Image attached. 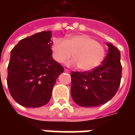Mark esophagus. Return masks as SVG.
<instances>
[{
	"label": "esophagus",
	"mask_w": 135,
	"mask_h": 135,
	"mask_svg": "<svg viewBox=\"0 0 135 135\" xmlns=\"http://www.w3.org/2000/svg\"><path fill=\"white\" fill-rule=\"evenodd\" d=\"M64 71L66 72V73H70V71H69V70L66 69H64Z\"/></svg>",
	"instance_id": "esophagus-1"
}]
</instances>
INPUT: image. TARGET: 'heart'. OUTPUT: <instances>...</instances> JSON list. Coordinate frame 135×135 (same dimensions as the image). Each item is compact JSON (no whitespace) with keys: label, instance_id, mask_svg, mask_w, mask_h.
I'll return each instance as SVG.
<instances>
[{"label":"heart","instance_id":"1","mask_svg":"<svg viewBox=\"0 0 135 135\" xmlns=\"http://www.w3.org/2000/svg\"><path fill=\"white\" fill-rule=\"evenodd\" d=\"M52 51L53 58L59 63L65 62L72 54L74 59L67 65L78 66L84 71L97 67L105 57L104 46L87 35H73L66 40L57 38L52 42Z\"/></svg>","mask_w":135,"mask_h":135}]
</instances>
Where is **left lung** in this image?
Segmentation results:
<instances>
[{"label":"left lung","instance_id":"left-lung-1","mask_svg":"<svg viewBox=\"0 0 135 135\" xmlns=\"http://www.w3.org/2000/svg\"><path fill=\"white\" fill-rule=\"evenodd\" d=\"M109 47L102 64L90 71L71 74V94L76 104L82 107H96L111 100L120 84L122 66L120 53L114 45Z\"/></svg>","mask_w":135,"mask_h":135}]
</instances>
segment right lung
<instances>
[{
    "label": "right lung",
    "mask_w": 135,
    "mask_h": 135,
    "mask_svg": "<svg viewBox=\"0 0 135 135\" xmlns=\"http://www.w3.org/2000/svg\"><path fill=\"white\" fill-rule=\"evenodd\" d=\"M50 31L22 39L10 52L7 83L16 102L37 108L48 103L63 66L52 58Z\"/></svg>",
    "instance_id": "add662e5"
}]
</instances>
